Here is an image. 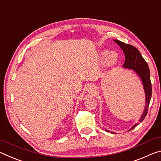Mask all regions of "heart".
I'll list each match as a JSON object with an SVG mask.
<instances>
[{"label": "heart", "instance_id": "b5f03b06", "mask_svg": "<svg viewBox=\"0 0 161 161\" xmlns=\"http://www.w3.org/2000/svg\"><path fill=\"white\" fill-rule=\"evenodd\" d=\"M101 56L107 57L106 65L108 66H113L117 63L118 60V56L115 52H110L108 50H105L101 52Z\"/></svg>", "mask_w": 161, "mask_h": 161}]
</instances>
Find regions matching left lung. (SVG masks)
<instances>
[{"label":"left lung","instance_id":"left-lung-1","mask_svg":"<svg viewBox=\"0 0 161 161\" xmlns=\"http://www.w3.org/2000/svg\"><path fill=\"white\" fill-rule=\"evenodd\" d=\"M114 41L119 45L125 53V60L124 64H123V67L128 68V69L134 70L137 74L140 76L143 84L145 93H146V106H145L144 108V112L142 115L141 119L139 120V123H136V125L133 126L132 128H130V130H132L144 120L147 113V110H148L150 101H151L152 96V86L151 77H150L149 67L146 60L142 57L140 52L136 47L131 46L130 44L124 43L123 42H121L118 40ZM105 130L108 131V130Z\"/></svg>","mask_w":161,"mask_h":161}]
</instances>
